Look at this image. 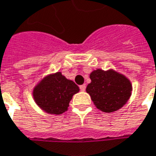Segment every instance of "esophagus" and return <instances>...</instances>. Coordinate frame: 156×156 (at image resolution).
Returning a JSON list of instances; mask_svg holds the SVG:
<instances>
[{"instance_id":"obj_1","label":"esophagus","mask_w":156,"mask_h":156,"mask_svg":"<svg viewBox=\"0 0 156 156\" xmlns=\"http://www.w3.org/2000/svg\"><path fill=\"white\" fill-rule=\"evenodd\" d=\"M79 89H80V90L81 91H84L86 89V85L85 84H83V85H80L79 86Z\"/></svg>"}]
</instances>
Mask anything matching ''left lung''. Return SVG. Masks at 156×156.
<instances>
[{
  "label": "left lung",
  "mask_w": 156,
  "mask_h": 156,
  "mask_svg": "<svg viewBox=\"0 0 156 156\" xmlns=\"http://www.w3.org/2000/svg\"><path fill=\"white\" fill-rule=\"evenodd\" d=\"M86 91L94 105L102 112H116L126 104L132 94L131 82L124 75L110 69L94 70Z\"/></svg>",
  "instance_id": "1"
}]
</instances>
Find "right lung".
Instances as JSON below:
<instances>
[{
	"label": "right lung",
	"instance_id": "add662e5",
	"mask_svg": "<svg viewBox=\"0 0 156 156\" xmlns=\"http://www.w3.org/2000/svg\"><path fill=\"white\" fill-rule=\"evenodd\" d=\"M79 91L74 82L57 72L44 77L33 90L39 107L49 114L60 115L67 112L73 94Z\"/></svg>",
	"mask_w": 156,
	"mask_h": 156
}]
</instances>
